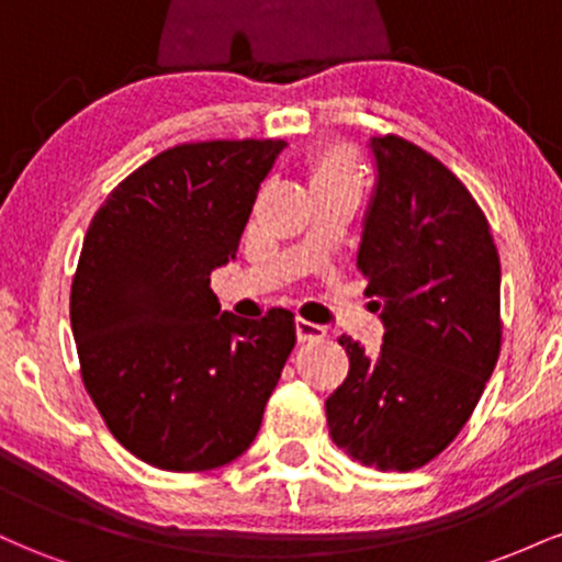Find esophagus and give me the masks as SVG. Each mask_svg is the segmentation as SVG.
Masks as SVG:
<instances>
[{"instance_id":"esophagus-1","label":"esophagus","mask_w":562,"mask_h":562,"mask_svg":"<svg viewBox=\"0 0 562 562\" xmlns=\"http://www.w3.org/2000/svg\"><path fill=\"white\" fill-rule=\"evenodd\" d=\"M295 335H299L301 344H308V340H322L327 335V330L322 325H314V322L306 319H295Z\"/></svg>"}]
</instances>
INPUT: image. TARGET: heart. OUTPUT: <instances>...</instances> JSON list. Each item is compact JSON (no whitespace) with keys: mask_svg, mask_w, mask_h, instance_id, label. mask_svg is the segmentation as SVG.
I'll use <instances>...</instances> for the list:
<instances>
[{"mask_svg":"<svg viewBox=\"0 0 562 562\" xmlns=\"http://www.w3.org/2000/svg\"><path fill=\"white\" fill-rule=\"evenodd\" d=\"M312 190H359L362 171L346 145H322L306 160Z\"/></svg>","mask_w":562,"mask_h":562,"instance_id":"obj_1","label":"heart"}]
</instances>
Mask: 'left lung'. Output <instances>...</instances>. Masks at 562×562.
<instances>
[{"instance_id": "8db88e82", "label": "left lung", "mask_w": 562, "mask_h": 562, "mask_svg": "<svg viewBox=\"0 0 562 562\" xmlns=\"http://www.w3.org/2000/svg\"><path fill=\"white\" fill-rule=\"evenodd\" d=\"M375 192L357 267L385 325L378 357L351 338L348 375L325 402L351 460L409 473L470 420L502 346L499 254L468 187L396 134L370 139Z\"/></svg>"}]
</instances>
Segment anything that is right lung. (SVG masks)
Instances as JSON below:
<instances>
[{"label":"right lung","mask_w":562,"mask_h":562,"mask_svg":"<svg viewBox=\"0 0 562 562\" xmlns=\"http://www.w3.org/2000/svg\"><path fill=\"white\" fill-rule=\"evenodd\" d=\"M282 139L169 147L89 224L70 285L83 389L124 449L200 473L237 460L295 346V319L224 312L211 272L235 259Z\"/></svg>","instance_id":"add662e5"}]
</instances>
